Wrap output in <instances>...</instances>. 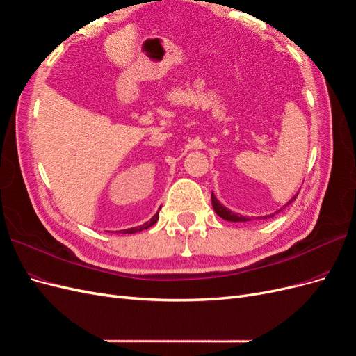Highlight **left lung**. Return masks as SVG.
I'll return each mask as SVG.
<instances>
[{"label":"left lung","instance_id":"left-lung-1","mask_svg":"<svg viewBox=\"0 0 356 356\" xmlns=\"http://www.w3.org/2000/svg\"><path fill=\"white\" fill-rule=\"evenodd\" d=\"M297 195H299V192H297L289 202L284 204L280 210H277V211L272 213V214L260 216V217H257V219H269V217H273L275 214H278L280 211H282V210L286 207V205H290V204L297 198ZM211 204H213V209H214L216 214H217V216H220L222 219H225V220H227V222H250V220H251V217H250V216H241L239 213H234L232 210H229L227 207H225V205H223V204H220V201L216 198V195H214L213 192H211ZM253 219H254V217H253Z\"/></svg>","mask_w":356,"mask_h":356}]
</instances>
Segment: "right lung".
Instances as JSON below:
<instances>
[{"mask_svg":"<svg viewBox=\"0 0 356 356\" xmlns=\"http://www.w3.org/2000/svg\"><path fill=\"white\" fill-rule=\"evenodd\" d=\"M158 217H159V211H156V214L152 217L151 220L149 222H146V223H143V225H140V226H136V227H130V229H124V231L121 232V234H136V232H140V231H145V229H147V227H151L152 225H155L156 223V220H158Z\"/></svg>","mask_w":356,"mask_h":356,"instance_id":"add662e5","label":"right lung"}]
</instances>
